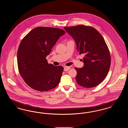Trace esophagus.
Here are the masks:
<instances>
[{
    "instance_id": "obj_1",
    "label": "esophagus",
    "mask_w": 128,
    "mask_h": 128,
    "mask_svg": "<svg viewBox=\"0 0 128 128\" xmlns=\"http://www.w3.org/2000/svg\"><path fill=\"white\" fill-rule=\"evenodd\" d=\"M70 68V67L65 66V67H64V70L65 72H67V71H68Z\"/></svg>"
}]
</instances>
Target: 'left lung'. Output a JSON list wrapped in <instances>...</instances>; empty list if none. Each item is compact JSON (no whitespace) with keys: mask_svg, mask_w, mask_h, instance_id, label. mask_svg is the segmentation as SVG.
<instances>
[{"mask_svg":"<svg viewBox=\"0 0 128 128\" xmlns=\"http://www.w3.org/2000/svg\"><path fill=\"white\" fill-rule=\"evenodd\" d=\"M64 29L75 41L80 54H85L84 67L75 68L77 84L85 88L97 86L106 76L111 64L110 51L103 37L94 28L84 25Z\"/></svg>","mask_w":128,"mask_h":128,"instance_id":"obj_1","label":"left lung"}]
</instances>
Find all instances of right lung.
I'll list each match as a JSON object with an SVG mask.
<instances>
[{"instance_id": "1", "label": "right lung", "mask_w": 128, "mask_h": 128, "mask_svg": "<svg viewBox=\"0 0 128 128\" xmlns=\"http://www.w3.org/2000/svg\"><path fill=\"white\" fill-rule=\"evenodd\" d=\"M65 34L60 29L38 27L22 39L17 52L18 72L30 88L38 91H48L59 84L63 67L49 64L46 58Z\"/></svg>"}]
</instances>
